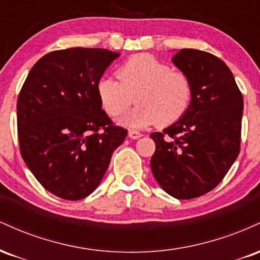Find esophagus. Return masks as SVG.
Wrapping results in <instances>:
<instances>
[{
	"label": "esophagus",
	"instance_id": "34e87169",
	"mask_svg": "<svg viewBox=\"0 0 260 260\" xmlns=\"http://www.w3.org/2000/svg\"><path fill=\"white\" fill-rule=\"evenodd\" d=\"M128 137L132 139H138L142 137V133H139L138 131H136V129H131L129 132H128Z\"/></svg>",
	"mask_w": 260,
	"mask_h": 260
}]
</instances>
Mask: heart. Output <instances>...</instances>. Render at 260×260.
<instances>
[{"label":"heart","mask_w":260,"mask_h":260,"mask_svg":"<svg viewBox=\"0 0 260 260\" xmlns=\"http://www.w3.org/2000/svg\"><path fill=\"white\" fill-rule=\"evenodd\" d=\"M117 78L104 76L98 83V94L112 117L123 115L136 98L138 106L122 120L126 126L168 127L180 120L192 103L189 77L148 53L126 59L118 67Z\"/></svg>","instance_id":"b5f03b06"}]
</instances>
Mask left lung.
<instances>
[{"label": "left lung", "mask_w": 260, "mask_h": 260, "mask_svg": "<svg viewBox=\"0 0 260 260\" xmlns=\"http://www.w3.org/2000/svg\"><path fill=\"white\" fill-rule=\"evenodd\" d=\"M172 62L192 82V103L177 122L150 136V168L170 196L192 199L213 190L237 159L243 96L230 68L211 53L182 49Z\"/></svg>", "instance_id": "left-lung-1"}]
</instances>
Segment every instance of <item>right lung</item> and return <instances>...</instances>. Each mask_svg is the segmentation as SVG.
<instances>
[{"instance_id":"add662e5","label":"right lung","mask_w":260,"mask_h":260,"mask_svg":"<svg viewBox=\"0 0 260 260\" xmlns=\"http://www.w3.org/2000/svg\"><path fill=\"white\" fill-rule=\"evenodd\" d=\"M118 52L71 47L32 66L17 100L20 155L39 183L66 201L95 190L127 129L101 109L98 83Z\"/></svg>"}]
</instances>
